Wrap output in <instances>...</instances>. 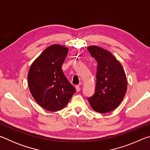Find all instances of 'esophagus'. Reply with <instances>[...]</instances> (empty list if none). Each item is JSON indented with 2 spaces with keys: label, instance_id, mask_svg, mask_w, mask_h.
Wrapping results in <instances>:
<instances>
[{
  "label": "esophagus",
  "instance_id": "34e87169",
  "mask_svg": "<svg viewBox=\"0 0 150 150\" xmlns=\"http://www.w3.org/2000/svg\"><path fill=\"white\" fill-rule=\"evenodd\" d=\"M75 88H76V91H77V92H79V91H81V87L79 85L75 86Z\"/></svg>",
  "mask_w": 150,
  "mask_h": 150
}]
</instances>
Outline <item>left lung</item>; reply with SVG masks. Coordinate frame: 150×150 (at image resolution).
<instances>
[{"instance_id": "1", "label": "left lung", "mask_w": 150, "mask_h": 150, "mask_svg": "<svg viewBox=\"0 0 150 150\" xmlns=\"http://www.w3.org/2000/svg\"><path fill=\"white\" fill-rule=\"evenodd\" d=\"M87 49L98 64L95 93L88 100L95 111L108 112L120 105L126 95V73L120 62L110 52L97 45H90Z\"/></svg>"}]
</instances>
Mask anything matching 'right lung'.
Masks as SVG:
<instances>
[{"mask_svg": "<svg viewBox=\"0 0 150 150\" xmlns=\"http://www.w3.org/2000/svg\"><path fill=\"white\" fill-rule=\"evenodd\" d=\"M68 50L59 44L47 47L32 63L28 73V87L33 98L46 110H62L76 91L62 69Z\"/></svg>", "mask_w": 150, "mask_h": 150, "instance_id": "1", "label": "right lung"}]
</instances>
